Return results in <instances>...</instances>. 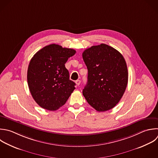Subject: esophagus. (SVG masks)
I'll use <instances>...</instances> for the list:
<instances>
[{
	"mask_svg": "<svg viewBox=\"0 0 158 158\" xmlns=\"http://www.w3.org/2000/svg\"><path fill=\"white\" fill-rule=\"evenodd\" d=\"M80 83H81V81H80V80H76V81H75V83H76V85H77V86L80 85Z\"/></svg>",
	"mask_w": 158,
	"mask_h": 158,
	"instance_id": "obj_1",
	"label": "esophagus"
}]
</instances>
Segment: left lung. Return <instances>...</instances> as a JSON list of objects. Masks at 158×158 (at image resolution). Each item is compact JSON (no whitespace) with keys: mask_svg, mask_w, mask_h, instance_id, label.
Masks as SVG:
<instances>
[{"mask_svg":"<svg viewBox=\"0 0 158 158\" xmlns=\"http://www.w3.org/2000/svg\"><path fill=\"white\" fill-rule=\"evenodd\" d=\"M88 69V82L83 94L98 112L114 107L128 83V70L123 56L105 44L93 46L82 54Z\"/></svg>","mask_w":158,"mask_h":158,"instance_id":"1","label":"left lung"}]
</instances>
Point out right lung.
Wrapping results in <instances>:
<instances>
[{
  "label": "right lung",
  "instance_id": "right-lung-1",
  "mask_svg": "<svg viewBox=\"0 0 158 158\" xmlns=\"http://www.w3.org/2000/svg\"><path fill=\"white\" fill-rule=\"evenodd\" d=\"M75 50L52 44L38 51L31 59L27 72L30 93L36 103L48 110L64 106L75 89L65 67Z\"/></svg>",
  "mask_w": 158,
  "mask_h": 158
}]
</instances>
